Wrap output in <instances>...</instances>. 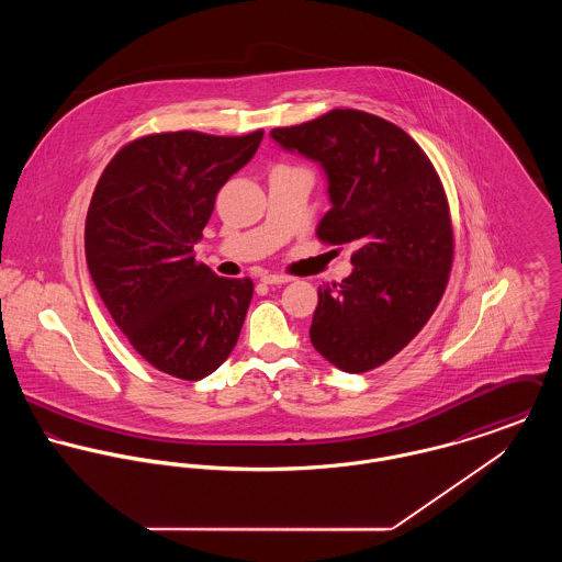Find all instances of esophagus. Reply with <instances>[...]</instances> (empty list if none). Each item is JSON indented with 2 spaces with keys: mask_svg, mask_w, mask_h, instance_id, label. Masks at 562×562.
<instances>
[{
  "mask_svg": "<svg viewBox=\"0 0 562 562\" xmlns=\"http://www.w3.org/2000/svg\"><path fill=\"white\" fill-rule=\"evenodd\" d=\"M261 281L268 283V285H283V283H290L292 277H288V274H263Z\"/></svg>",
  "mask_w": 562,
  "mask_h": 562,
  "instance_id": "esophagus-1",
  "label": "esophagus"
}]
</instances>
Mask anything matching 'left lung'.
<instances>
[{"instance_id": "left-lung-1", "label": "left lung", "mask_w": 562, "mask_h": 562, "mask_svg": "<svg viewBox=\"0 0 562 562\" xmlns=\"http://www.w3.org/2000/svg\"><path fill=\"white\" fill-rule=\"evenodd\" d=\"M270 136L326 172L330 210L318 238L357 246L350 277L318 288L312 344L344 372L374 370L424 328L446 292L454 236L441 179L404 130L361 110L337 108Z\"/></svg>"}]
</instances>
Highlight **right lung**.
<instances>
[{"mask_svg":"<svg viewBox=\"0 0 562 562\" xmlns=\"http://www.w3.org/2000/svg\"><path fill=\"white\" fill-rule=\"evenodd\" d=\"M263 132L149 134L101 172L86 216V263L112 321L164 374L201 381L234 350L252 281L196 261L218 190L255 156Z\"/></svg>","mask_w":562,"mask_h":562,"instance_id":"add662e5","label":"right lung"}]
</instances>
